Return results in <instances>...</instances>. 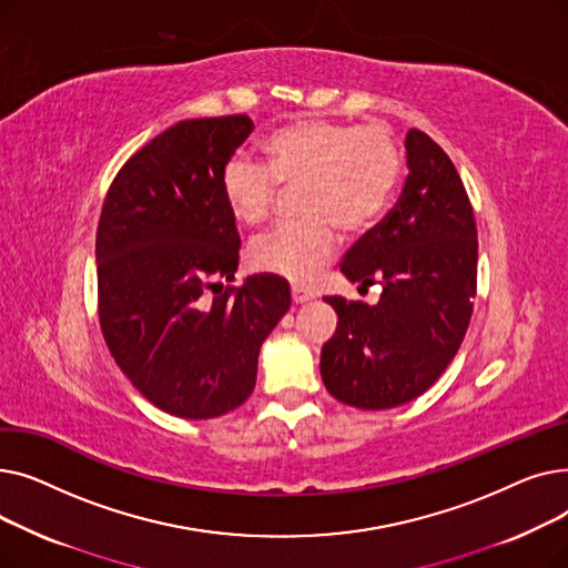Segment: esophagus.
Wrapping results in <instances>:
<instances>
[{
  "instance_id": "obj_1",
  "label": "esophagus",
  "mask_w": 568,
  "mask_h": 568,
  "mask_svg": "<svg viewBox=\"0 0 568 568\" xmlns=\"http://www.w3.org/2000/svg\"><path fill=\"white\" fill-rule=\"evenodd\" d=\"M292 302L294 304H306L308 300H313V292L311 290H306V287H302V285H292Z\"/></svg>"
}]
</instances>
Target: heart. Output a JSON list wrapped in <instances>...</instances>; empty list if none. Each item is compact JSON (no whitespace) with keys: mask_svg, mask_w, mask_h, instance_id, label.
Wrapping results in <instances>:
<instances>
[{"mask_svg":"<svg viewBox=\"0 0 568 568\" xmlns=\"http://www.w3.org/2000/svg\"><path fill=\"white\" fill-rule=\"evenodd\" d=\"M403 152L384 126L296 119L264 140V163L244 154L225 161L221 193L236 223L260 227L283 191H300L304 221L283 225L253 246L257 268L308 285L338 251V230L362 234L389 209Z\"/></svg>","mask_w":568,"mask_h":568,"instance_id":"1","label":"heart"}]
</instances>
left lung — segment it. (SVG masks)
<instances>
[{"label":"left lung","instance_id":"obj_1","mask_svg":"<svg viewBox=\"0 0 568 568\" xmlns=\"http://www.w3.org/2000/svg\"><path fill=\"white\" fill-rule=\"evenodd\" d=\"M405 189L396 206L343 257L341 272L382 285L375 306L324 296L338 313L320 373L336 400L389 409L428 392L454 362L476 296V223L463 179L424 131L405 138Z\"/></svg>","mask_w":568,"mask_h":568}]
</instances>
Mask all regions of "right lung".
<instances>
[{
  "instance_id": "obj_1",
  "label": "right lung",
  "mask_w": 568,
  "mask_h": 568,
  "mask_svg": "<svg viewBox=\"0 0 568 568\" xmlns=\"http://www.w3.org/2000/svg\"><path fill=\"white\" fill-rule=\"evenodd\" d=\"M251 131L246 114L174 124L122 165L101 209L103 338L135 389L182 419H214L253 394L260 347L290 308L278 276L223 285L242 242L221 170Z\"/></svg>"
}]
</instances>
